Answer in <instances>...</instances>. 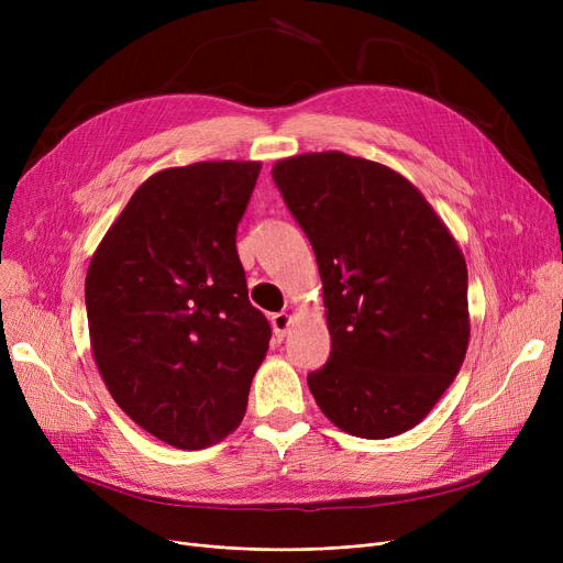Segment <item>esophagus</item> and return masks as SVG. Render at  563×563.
<instances>
[{
	"label": "esophagus",
	"mask_w": 563,
	"mask_h": 563,
	"mask_svg": "<svg viewBox=\"0 0 563 563\" xmlns=\"http://www.w3.org/2000/svg\"><path fill=\"white\" fill-rule=\"evenodd\" d=\"M289 321H291V317L287 312H278V314L272 317V327H274V333H276L278 340L285 338V333L289 329Z\"/></svg>",
	"instance_id": "34e87169"
}]
</instances>
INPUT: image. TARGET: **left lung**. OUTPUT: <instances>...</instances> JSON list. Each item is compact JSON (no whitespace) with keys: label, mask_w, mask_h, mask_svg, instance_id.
I'll use <instances>...</instances> for the list:
<instances>
[{"label":"left lung","mask_w":563,"mask_h":563,"mask_svg":"<svg viewBox=\"0 0 563 563\" xmlns=\"http://www.w3.org/2000/svg\"><path fill=\"white\" fill-rule=\"evenodd\" d=\"M312 244L331 356L308 386L335 427L383 440L420 424L470 340L467 269L424 196L393 168L344 153L272 170Z\"/></svg>","instance_id":"1"}]
</instances>
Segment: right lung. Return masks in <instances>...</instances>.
Listing matches in <instances>:
<instances>
[{
  "label": "right lung",
  "instance_id": "obj_1",
  "mask_svg": "<svg viewBox=\"0 0 563 563\" xmlns=\"http://www.w3.org/2000/svg\"><path fill=\"white\" fill-rule=\"evenodd\" d=\"M257 162L155 173L109 228L86 274L98 369L147 433L205 450L240 427L272 327L236 255Z\"/></svg>",
  "mask_w": 563,
  "mask_h": 563
}]
</instances>
